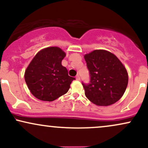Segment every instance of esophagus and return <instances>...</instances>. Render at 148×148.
I'll list each match as a JSON object with an SVG mask.
<instances>
[{
  "mask_svg": "<svg viewBox=\"0 0 148 148\" xmlns=\"http://www.w3.org/2000/svg\"><path fill=\"white\" fill-rule=\"evenodd\" d=\"M76 79L77 80V81H80V80H81V78H80L79 75H77L76 76Z\"/></svg>",
  "mask_w": 148,
  "mask_h": 148,
  "instance_id": "1",
  "label": "esophagus"
}]
</instances>
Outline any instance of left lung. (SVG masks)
Listing matches in <instances>:
<instances>
[{
  "label": "left lung",
  "mask_w": 148,
  "mask_h": 148,
  "mask_svg": "<svg viewBox=\"0 0 148 148\" xmlns=\"http://www.w3.org/2000/svg\"><path fill=\"white\" fill-rule=\"evenodd\" d=\"M90 84H82L85 95L97 106H107L120 99L128 84V73L116 56L103 49L84 55Z\"/></svg>",
  "instance_id": "left-lung-1"
}]
</instances>
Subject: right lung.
<instances>
[{
    "instance_id": "add662e5",
    "label": "right lung",
    "mask_w": 148,
    "mask_h": 148,
    "mask_svg": "<svg viewBox=\"0 0 148 148\" xmlns=\"http://www.w3.org/2000/svg\"><path fill=\"white\" fill-rule=\"evenodd\" d=\"M66 53L58 47L40 50L25 71L24 79L30 92L37 99L52 101L67 92L75 78L68 75L62 65Z\"/></svg>"
}]
</instances>
